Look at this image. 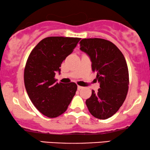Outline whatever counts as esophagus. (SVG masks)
Segmentation results:
<instances>
[{
	"label": "esophagus",
	"mask_w": 150,
	"mask_h": 150,
	"mask_svg": "<svg viewBox=\"0 0 150 150\" xmlns=\"http://www.w3.org/2000/svg\"><path fill=\"white\" fill-rule=\"evenodd\" d=\"M83 89V87H81V86H78V90H81V89Z\"/></svg>",
	"instance_id": "34e87169"
}]
</instances>
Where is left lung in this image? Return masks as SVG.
I'll return each mask as SVG.
<instances>
[{
  "label": "left lung",
  "instance_id": "obj_1",
  "mask_svg": "<svg viewBox=\"0 0 150 150\" xmlns=\"http://www.w3.org/2000/svg\"><path fill=\"white\" fill-rule=\"evenodd\" d=\"M80 49L89 57L91 68L97 73L98 92L92 90L86 100L89 111L100 120H106L117 112L126 100L128 90V65L122 52L114 44L100 38L83 39Z\"/></svg>",
  "mask_w": 150,
  "mask_h": 150
}]
</instances>
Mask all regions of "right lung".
<instances>
[{
	"instance_id": "add662e5",
	"label": "right lung",
	"mask_w": 150,
	"mask_h": 150,
	"mask_svg": "<svg viewBox=\"0 0 150 150\" xmlns=\"http://www.w3.org/2000/svg\"><path fill=\"white\" fill-rule=\"evenodd\" d=\"M81 38L48 37L40 41L31 51L24 73L28 97L37 109L50 118L57 117L67 110L74 96V83H58L61 63L73 52Z\"/></svg>"
}]
</instances>
